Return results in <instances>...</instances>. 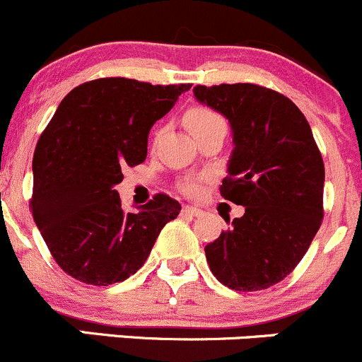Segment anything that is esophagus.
<instances>
[{
  "label": "esophagus",
  "instance_id": "obj_1",
  "mask_svg": "<svg viewBox=\"0 0 362 362\" xmlns=\"http://www.w3.org/2000/svg\"><path fill=\"white\" fill-rule=\"evenodd\" d=\"M204 211L199 209V207H193V206H185L182 207V214H188V216H200Z\"/></svg>",
  "mask_w": 362,
  "mask_h": 362
}]
</instances>
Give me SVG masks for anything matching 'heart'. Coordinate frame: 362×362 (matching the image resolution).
<instances>
[{
	"label": "heart",
	"mask_w": 362,
	"mask_h": 362,
	"mask_svg": "<svg viewBox=\"0 0 362 362\" xmlns=\"http://www.w3.org/2000/svg\"><path fill=\"white\" fill-rule=\"evenodd\" d=\"M186 127L189 128L193 135L200 134V132L207 130L211 127H216V124H225V121L221 119L220 114H216L214 110L206 109V107H195V109H189L185 116ZM182 192L188 193V195H195L199 192V182L188 181L182 185Z\"/></svg>",
	"instance_id": "obj_1"
}]
</instances>
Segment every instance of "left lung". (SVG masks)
Segmentation results:
<instances>
[{
    "instance_id": "obj_1",
    "label": "left lung",
    "mask_w": 362,
    "mask_h": 362,
    "mask_svg": "<svg viewBox=\"0 0 362 362\" xmlns=\"http://www.w3.org/2000/svg\"><path fill=\"white\" fill-rule=\"evenodd\" d=\"M195 100L225 116L232 155L221 197L245 207L206 246L211 273L232 291L269 288L292 273L320 228L324 162L292 100L257 84L195 86Z\"/></svg>"
}]
</instances>
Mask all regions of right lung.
Segmentation results:
<instances>
[{
  "label": "right lung",
  "instance_id": "right-lung-1",
  "mask_svg": "<svg viewBox=\"0 0 362 362\" xmlns=\"http://www.w3.org/2000/svg\"><path fill=\"white\" fill-rule=\"evenodd\" d=\"M189 84L153 86L107 77L71 89L33 156V220L64 273L88 285L124 281L144 266L181 204L153 197L134 213L116 185L148 155V135Z\"/></svg>",
  "mask_w": 362,
  "mask_h": 362
}]
</instances>
